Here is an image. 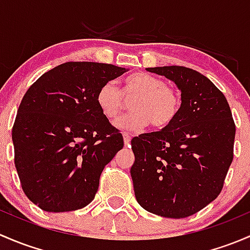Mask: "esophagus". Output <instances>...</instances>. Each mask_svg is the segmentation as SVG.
I'll return each instance as SVG.
<instances>
[{
	"mask_svg": "<svg viewBox=\"0 0 250 250\" xmlns=\"http://www.w3.org/2000/svg\"><path fill=\"white\" fill-rule=\"evenodd\" d=\"M123 137H124L125 146H128V144H130V135H128V133L124 132V133H123Z\"/></svg>",
	"mask_w": 250,
	"mask_h": 250,
	"instance_id": "34e87169",
	"label": "esophagus"
}]
</instances>
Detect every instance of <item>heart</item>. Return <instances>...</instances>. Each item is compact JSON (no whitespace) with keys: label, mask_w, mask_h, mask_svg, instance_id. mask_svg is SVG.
Instances as JSON below:
<instances>
[{"label":"heart","mask_w":250,"mask_h":250,"mask_svg":"<svg viewBox=\"0 0 250 250\" xmlns=\"http://www.w3.org/2000/svg\"><path fill=\"white\" fill-rule=\"evenodd\" d=\"M130 101L132 112L115 123L122 130H141L149 123L155 128H164L174 122L182 107L181 95L176 89L146 73L126 77L120 91L108 82L96 92L97 107L109 122L118 119Z\"/></svg>","instance_id":"b5f03b06"}]
</instances>
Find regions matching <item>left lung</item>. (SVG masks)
I'll list each match as a JSON object with an SVG mask.
<instances>
[{
  "mask_svg": "<svg viewBox=\"0 0 250 250\" xmlns=\"http://www.w3.org/2000/svg\"><path fill=\"white\" fill-rule=\"evenodd\" d=\"M146 71L176 84L182 107L171 125L131 141L135 196L153 214L187 218L220 194L233 159L236 126L224 94L200 72L183 66Z\"/></svg>",
  "mask_w": 250,
  "mask_h": 250,
  "instance_id": "1",
  "label": "left lung"
}]
</instances>
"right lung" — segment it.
Returning <instances> with one entry per match:
<instances>
[{
    "mask_svg": "<svg viewBox=\"0 0 250 250\" xmlns=\"http://www.w3.org/2000/svg\"><path fill=\"white\" fill-rule=\"evenodd\" d=\"M127 68L66 62L29 87L18 109L14 163L30 201L45 212H69L94 200L104 166L123 149L119 130L96 104L100 86Z\"/></svg>",
    "mask_w": 250,
    "mask_h": 250,
    "instance_id": "obj_1",
    "label": "right lung"
}]
</instances>
